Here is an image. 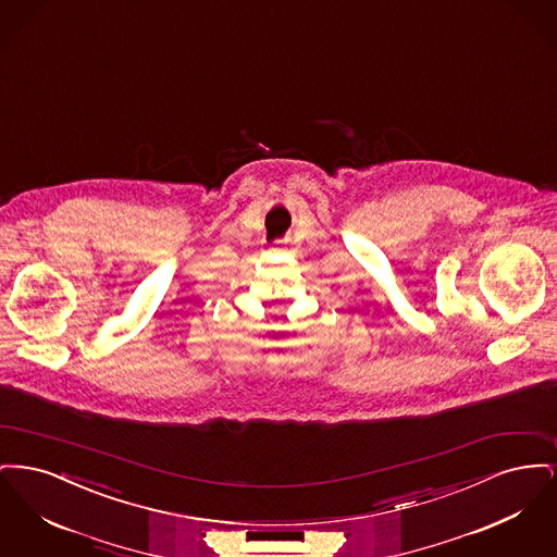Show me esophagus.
Instances as JSON below:
<instances>
[{
    "label": "esophagus",
    "mask_w": 557,
    "mask_h": 557,
    "mask_svg": "<svg viewBox=\"0 0 557 557\" xmlns=\"http://www.w3.org/2000/svg\"><path fill=\"white\" fill-rule=\"evenodd\" d=\"M275 250H286V246H280V248H275Z\"/></svg>",
    "instance_id": "1"
}]
</instances>
